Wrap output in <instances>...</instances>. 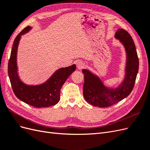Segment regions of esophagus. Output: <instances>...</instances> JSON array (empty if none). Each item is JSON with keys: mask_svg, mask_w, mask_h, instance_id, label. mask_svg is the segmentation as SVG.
Listing matches in <instances>:
<instances>
[{"mask_svg": "<svg viewBox=\"0 0 150 150\" xmlns=\"http://www.w3.org/2000/svg\"><path fill=\"white\" fill-rule=\"evenodd\" d=\"M76 67H77V68H78V69H83V68L85 66V64L83 62V61H78L76 62Z\"/></svg>", "mask_w": 150, "mask_h": 150, "instance_id": "34e87169", "label": "esophagus"}]
</instances>
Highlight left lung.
Returning <instances> with one entry per match:
<instances>
[{
    "label": "left lung",
    "mask_w": 150,
    "mask_h": 150,
    "mask_svg": "<svg viewBox=\"0 0 150 150\" xmlns=\"http://www.w3.org/2000/svg\"><path fill=\"white\" fill-rule=\"evenodd\" d=\"M115 38L124 46L126 54L125 76L121 84L116 88L107 87L99 76L88 69L82 70L84 74V98L88 103L99 108L110 106L128 96L133 89L138 72L137 52L130 34L124 29H118Z\"/></svg>",
    "instance_id": "1"
}]
</instances>
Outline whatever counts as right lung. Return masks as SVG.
I'll use <instances>...</instances> for the list:
<instances>
[{"label":"right lung","instance_id":"right-lung-1","mask_svg":"<svg viewBox=\"0 0 150 150\" xmlns=\"http://www.w3.org/2000/svg\"><path fill=\"white\" fill-rule=\"evenodd\" d=\"M31 29V27H27L17 35L13 41L8 64V74L13 91L18 99L35 108H47L55 105L59 101L61 88L68 77L76 70V67L72 64L59 68L42 84L29 85L24 83L18 72L17 49L21 35L29 33Z\"/></svg>","mask_w":150,"mask_h":150}]
</instances>
